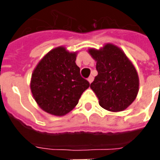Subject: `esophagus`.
<instances>
[{
	"label": "esophagus",
	"mask_w": 160,
	"mask_h": 160,
	"mask_svg": "<svg viewBox=\"0 0 160 160\" xmlns=\"http://www.w3.org/2000/svg\"><path fill=\"white\" fill-rule=\"evenodd\" d=\"M93 80H94V77H93L92 75H90V77L88 78V81H89L90 83H92Z\"/></svg>",
	"instance_id": "34e87169"
}]
</instances>
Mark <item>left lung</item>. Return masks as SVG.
<instances>
[{
    "label": "left lung",
    "mask_w": 160,
    "mask_h": 160,
    "mask_svg": "<svg viewBox=\"0 0 160 160\" xmlns=\"http://www.w3.org/2000/svg\"><path fill=\"white\" fill-rule=\"evenodd\" d=\"M88 52L96 61L98 75L90 84L102 108L122 111L131 105L139 92V76L124 51L113 44Z\"/></svg>",
    "instance_id": "left-lung-1"
}]
</instances>
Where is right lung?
Returning <instances> with one entry per match:
<instances>
[{
	"label": "right lung",
	"instance_id": "1",
	"mask_svg": "<svg viewBox=\"0 0 160 160\" xmlns=\"http://www.w3.org/2000/svg\"><path fill=\"white\" fill-rule=\"evenodd\" d=\"M76 52L59 46L46 54L35 68L31 90L37 105L48 114L63 116L71 111L90 86L75 64Z\"/></svg>",
	"mask_w": 160,
	"mask_h": 160
}]
</instances>
